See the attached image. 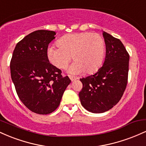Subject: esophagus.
Returning <instances> with one entry per match:
<instances>
[{
  "instance_id": "1",
  "label": "esophagus",
  "mask_w": 146,
  "mask_h": 146,
  "mask_svg": "<svg viewBox=\"0 0 146 146\" xmlns=\"http://www.w3.org/2000/svg\"><path fill=\"white\" fill-rule=\"evenodd\" d=\"M68 77H69V78H70V80H71L72 82L73 81H74V80H77V78H75V77H74V76H72V75H68Z\"/></svg>"
}]
</instances>
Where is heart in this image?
I'll use <instances>...</instances> for the list:
<instances>
[{"instance_id": "obj_1", "label": "heart", "mask_w": 146, "mask_h": 146, "mask_svg": "<svg viewBox=\"0 0 146 146\" xmlns=\"http://www.w3.org/2000/svg\"><path fill=\"white\" fill-rule=\"evenodd\" d=\"M58 46H51L47 50L48 60L56 67L65 69L70 61H75L69 67L72 74L86 71H96L103 62L105 56L104 40L96 33H71L63 36L58 42Z\"/></svg>"}]
</instances>
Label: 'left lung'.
<instances>
[{"mask_svg": "<svg viewBox=\"0 0 146 146\" xmlns=\"http://www.w3.org/2000/svg\"><path fill=\"white\" fill-rule=\"evenodd\" d=\"M106 56L103 66L94 75L80 79L82 88L79 93L85 109L93 113L108 111L123 96L128 84L129 56L119 39L103 32Z\"/></svg>", "mask_w": 146, "mask_h": 146, "instance_id": "left-lung-1", "label": "left lung"}]
</instances>
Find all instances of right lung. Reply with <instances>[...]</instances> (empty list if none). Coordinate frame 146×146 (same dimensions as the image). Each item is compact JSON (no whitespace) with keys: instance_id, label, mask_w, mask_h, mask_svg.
<instances>
[{"instance_id":"1","label":"right lung","mask_w":146,"mask_h":146,"mask_svg":"<svg viewBox=\"0 0 146 146\" xmlns=\"http://www.w3.org/2000/svg\"><path fill=\"white\" fill-rule=\"evenodd\" d=\"M55 31L38 30L18 42L10 62L11 77L18 98L28 109L39 115L51 113L59 106L68 76L49 62L47 49Z\"/></svg>"}]
</instances>
